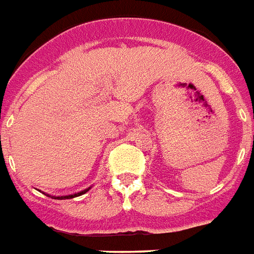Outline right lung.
I'll return each instance as SVG.
<instances>
[{"mask_svg":"<svg viewBox=\"0 0 254 254\" xmlns=\"http://www.w3.org/2000/svg\"><path fill=\"white\" fill-rule=\"evenodd\" d=\"M89 190H90V188L85 189V190H82V191L80 192H74V194H69V195H50V194H46L47 196H51V198H54V199H72V198H76V196H80L82 195V194H85V192H88Z\"/></svg>","mask_w":254,"mask_h":254,"instance_id":"right-lung-1","label":"right lung"}]
</instances>
